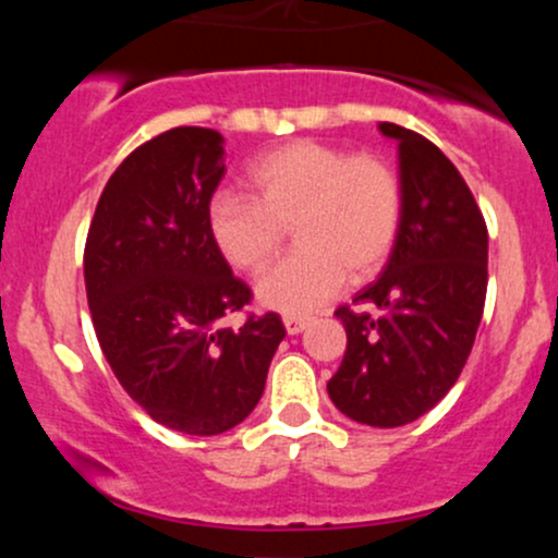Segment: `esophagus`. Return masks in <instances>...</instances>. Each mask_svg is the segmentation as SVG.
I'll list each match as a JSON object with an SVG mask.
<instances>
[{
  "instance_id": "obj_1",
  "label": "esophagus",
  "mask_w": 558,
  "mask_h": 558,
  "mask_svg": "<svg viewBox=\"0 0 558 558\" xmlns=\"http://www.w3.org/2000/svg\"><path fill=\"white\" fill-rule=\"evenodd\" d=\"M283 325H286V332L288 336H299L301 330L310 325V317H301V315H288L283 317Z\"/></svg>"
}]
</instances>
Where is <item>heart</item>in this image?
<instances>
[{
    "label": "heart",
    "mask_w": 558,
    "mask_h": 558,
    "mask_svg": "<svg viewBox=\"0 0 558 558\" xmlns=\"http://www.w3.org/2000/svg\"><path fill=\"white\" fill-rule=\"evenodd\" d=\"M252 198L220 194L207 213L209 239L233 270L259 272L291 228L296 252L257 283L262 306L310 315L345 283L386 265L401 228L399 172L377 155H345L291 141L246 172Z\"/></svg>",
    "instance_id": "heart-1"
}]
</instances>
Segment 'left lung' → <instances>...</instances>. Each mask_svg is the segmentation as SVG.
Instances as JSON below:
<instances>
[{
  "label": "left lung",
  "instance_id": "left-lung-1",
  "mask_svg": "<svg viewBox=\"0 0 558 558\" xmlns=\"http://www.w3.org/2000/svg\"><path fill=\"white\" fill-rule=\"evenodd\" d=\"M401 228L380 278L336 317L345 354L328 393L338 412L369 427H401L451 390L475 343L488 288V228L464 178L438 146L393 123Z\"/></svg>",
  "mask_w": 558,
  "mask_h": 558
}]
</instances>
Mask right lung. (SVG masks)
<instances>
[{"instance_id": "obj_1", "label": "right lung", "mask_w": 558, "mask_h": 558, "mask_svg": "<svg viewBox=\"0 0 558 558\" xmlns=\"http://www.w3.org/2000/svg\"><path fill=\"white\" fill-rule=\"evenodd\" d=\"M226 138L172 128L112 172L88 228L83 278L105 360L159 425L220 435L252 414L286 338L275 312L239 330L222 319L252 291L209 239Z\"/></svg>"}]
</instances>
